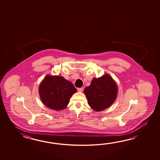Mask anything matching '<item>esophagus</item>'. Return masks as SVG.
Masks as SVG:
<instances>
[{"instance_id":"obj_1","label":"esophagus","mask_w":160,"mask_h":160,"mask_svg":"<svg viewBox=\"0 0 160 160\" xmlns=\"http://www.w3.org/2000/svg\"><path fill=\"white\" fill-rule=\"evenodd\" d=\"M77 90L79 92H82L83 91V88H77Z\"/></svg>"}]
</instances>
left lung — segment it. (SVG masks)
<instances>
[{
	"instance_id": "left-lung-1",
	"label": "left lung",
	"mask_w": 160,
	"mask_h": 160,
	"mask_svg": "<svg viewBox=\"0 0 160 160\" xmlns=\"http://www.w3.org/2000/svg\"><path fill=\"white\" fill-rule=\"evenodd\" d=\"M88 105L97 112L108 108L115 101L118 88L110 75L106 74L98 78L92 79L89 86L84 89Z\"/></svg>"
}]
</instances>
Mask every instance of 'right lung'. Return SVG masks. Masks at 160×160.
Segmentation results:
<instances>
[{
    "label": "right lung",
    "instance_id": "1",
    "mask_svg": "<svg viewBox=\"0 0 160 160\" xmlns=\"http://www.w3.org/2000/svg\"><path fill=\"white\" fill-rule=\"evenodd\" d=\"M77 91L71 82L58 75H46L39 88L42 102L48 108L55 110L65 109Z\"/></svg>",
    "mask_w": 160,
    "mask_h": 160
}]
</instances>
